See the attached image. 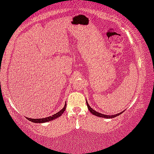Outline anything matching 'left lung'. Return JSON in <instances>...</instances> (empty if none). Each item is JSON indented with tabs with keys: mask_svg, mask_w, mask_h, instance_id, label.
<instances>
[{
	"mask_svg": "<svg viewBox=\"0 0 154 154\" xmlns=\"http://www.w3.org/2000/svg\"><path fill=\"white\" fill-rule=\"evenodd\" d=\"M86 101H87V100H86ZM87 105L88 108H89V111H90L91 112L93 115H96V116H97V117H100L106 118V119H110V118H114V117H117V116H119V115H121V114H122V113L123 112V111H122V112L118 113V114H116V115H106L102 114V113H100V112H97V111H95V110H94V109H93V108H91V107L89 106V104H88L87 101Z\"/></svg>",
	"mask_w": 154,
	"mask_h": 154,
	"instance_id": "left-lung-1",
	"label": "left lung"
}]
</instances>
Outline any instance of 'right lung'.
<instances>
[{"label": "right lung", "instance_id": "obj_1", "mask_svg": "<svg viewBox=\"0 0 154 154\" xmlns=\"http://www.w3.org/2000/svg\"><path fill=\"white\" fill-rule=\"evenodd\" d=\"M65 108H66V103L64 106V107L63 108V109L60 110L59 112H57L56 114H54L52 116H50V117H48L46 118H42V119H31V118H28L26 117V119L29 121H31V122H33V123H45V122H50V121L54 120L55 119H57L59 117H60L61 115L63 112L65 110Z\"/></svg>", "mask_w": 154, "mask_h": 154}]
</instances>
